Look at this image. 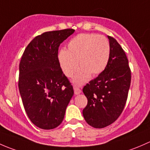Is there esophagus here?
<instances>
[{"label": "esophagus", "mask_w": 150, "mask_h": 150, "mask_svg": "<svg viewBox=\"0 0 150 150\" xmlns=\"http://www.w3.org/2000/svg\"><path fill=\"white\" fill-rule=\"evenodd\" d=\"M74 90L75 95H79V94H80L81 92V89H80L79 88L77 87V86H74Z\"/></svg>", "instance_id": "obj_1"}]
</instances>
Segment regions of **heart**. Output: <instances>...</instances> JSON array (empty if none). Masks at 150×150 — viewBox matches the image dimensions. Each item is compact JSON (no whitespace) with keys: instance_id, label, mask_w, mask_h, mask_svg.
<instances>
[{"instance_id":"obj_1","label":"heart","mask_w":150,"mask_h":150,"mask_svg":"<svg viewBox=\"0 0 150 150\" xmlns=\"http://www.w3.org/2000/svg\"><path fill=\"white\" fill-rule=\"evenodd\" d=\"M110 57V44L105 37L96 34L82 33L69 42L67 50L58 54V61L66 76L71 77L77 66L80 69L74 77L76 84H82L104 71Z\"/></svg>"}]
</instances>
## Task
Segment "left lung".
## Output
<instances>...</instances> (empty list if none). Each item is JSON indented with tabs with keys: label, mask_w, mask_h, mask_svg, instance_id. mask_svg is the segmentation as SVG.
Segmentation results:
<instances>
[{
	"label": "left lung",
	"mask_w": 150,
	"mask_h": 150,
	"mask_svg": "<svg viewBox=\"0 0 150 150\" xmlns=\"http://www.w3.org/2000/svg\"><path fill=\"white\" fill-rule=\"evenodd\" d=\"M110 57L105 69L83 88L87 105L83 110L86 123L96 129L112 124L123 112L131 84V69L124 50L108 36Z\"/></svg>",
	"instance_id": "8db88e82"
}]
</instances>
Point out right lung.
Listing matches in <instances>:
<instances>
[{
    "mask_svg": "<svg viewBox=\"0 0 150 150\" xmlns=\"http://www.w3.org/2000/svg\"><path fill=\"white\" fill-rule=\"evenodd\" d=\"M74 31L44 32L29 42L21 56L20 95L30 121L42 129H55L61 124L74 95L73 86L63 73L58 54L61 43Z\"/></svg>",
    "mask_w": 150,
    "mask_h": 150,
    "instance_id": "right-lung-1",
    "label": "right lung"
}]
</instances>
